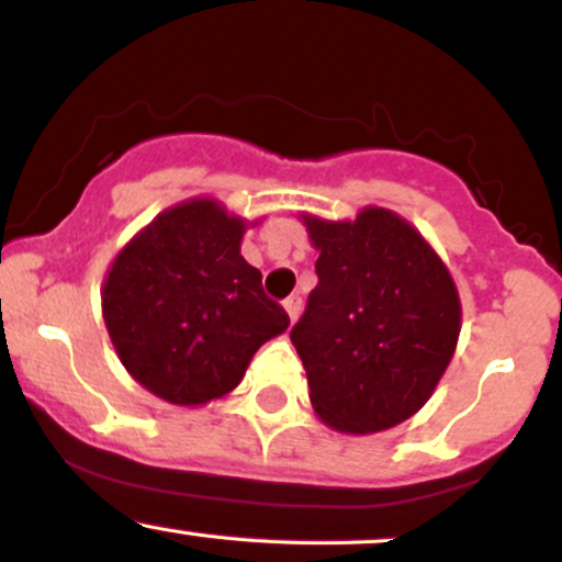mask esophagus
Listing matches in <instances>:
<instances>
[{
	"mask_svg": "<svg viewBox=\"0 0 562 562\" xmlns=\"http://www.w3.org/2000/svg\"><path fill=\"white\" fill-rule=\"evenodd\" d=\"M285 312H288L290 322H295L301 317V299H299V295H290V299L285 301Z\"/></svg>",
	"mask_w": 562,
	"mask_h": 562,
	"instance_id": "esophagus-1",
	"label": "esophagus"
}]
</instances>
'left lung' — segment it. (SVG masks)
I'll use <instances>...</instances> for the list:
<instances>
[{"mask_svg": "<svg viewBox=\"0 0 562 562\" xmlns=\"http://www.w3.org/2000/svg\"><path fill=\"white\" fill-rule=\"evenodd\" d=\"M319 250L317 288L290 333L327 428L389 430L434 396L454 357L462 303L436 248L396 211L333 222L301 214Z\"/></svg>", "mask_w": 562, "mask_h": 562, "instance_id": "left-lung-1", "label": "left lung"}]
</instances>
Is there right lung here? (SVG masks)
Listing matches in <instances>:
<instances>
[{"instance_id": "right-lung-1", "label": "right lung", "mask_w": 562, "mask_h": 562, "mask_svg": "<svg viewBox=\"0 0 562 562\" xmlns=\"http://www.w3.org/2000/svg\"><path fill=\"white\" fill-rule=\"evenodd\" d=\"M211 195L187 198L145 224L102 280V319L115 357L145 391L205 406L237 389L250 359L288 330L261 272L240 256L245 229Z\"/></svg>"}]
</instances>
